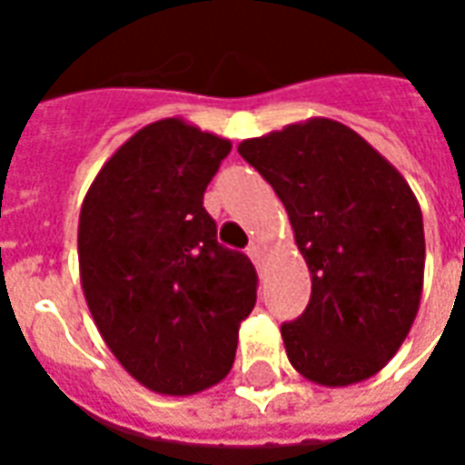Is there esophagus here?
Wrapping results in <instances>:
<instances>
[{
	"mask_svg": "<svg viewBox=\"0 0 465 465\" xmlns=\"http://www.w3.org/2000/svg\"><path fill=\"white\" fill-rule=\"evenodd\" d=\"M246 253H249V259H252L253 263H256V269H262V262H263V252L259 243H252L249 249H246Z\"/></svg>",
	"mask_w": 465,
	"mask_h": 465,
	"instance_id": "1",
	"label": "esophagus"
}]
</instances>
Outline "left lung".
Returning <instances> with one entry per match:
<instances>
[{
  "instance_id": "left-lung-1",
  "label": "left lung",
  "mask_w": 465,
  "mask_h": 465,
  "mask_svg": "<svg viewBox=\"0 0 465 465\" xmlns=\"http://www.w3.org/2000/svg\"><path fill=\"white\" fill-rule=\"evenodd\" d=\"M272 183L312 273L306 312L282 326L292 366L322 386L379 373L409 336L426 239L399 169L333 119H306L239 143Z\"/></svg>"
}]
</instances>
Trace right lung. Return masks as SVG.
Instances as JSON below:
<instances>
[{
	"mask_svg": "<svg viewBox=\"0 0 465 465\" xmlns=\"http://www.w3.org/2000/svg\"><path fill=\"white\" fill-rule=\"evenodd\" d=\"M232 142L183 119L143 126L102 166L79 213V276L116 361L189 396L232 371L256 303L249 256L216 242L203 192Z\"/></svg>",
	"mask_w": 465,
	"mask_h": 465,
	"instance_id": "1",
	"label": "right lung"
}]
</instances>
